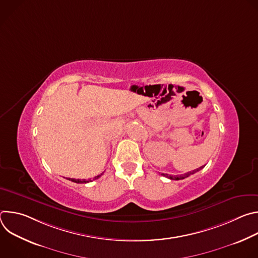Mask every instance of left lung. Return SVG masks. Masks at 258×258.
<instances>
[{
	"instance_id": "8db88e82",
	"label": "left lung",
	"mask_w": 258,
	"mask_h": 258,
	"mask_svg": "<svg viewBox=\"0 0 258 258\" xmlns=\"http://www.w3.org/2000/svg\"><path fill=\"white\" fill-rule=\"evenodd\" d=\"M204 167V165L203 166H201V167H199V168H196V169H194V170H192V171H190V172H187V173H185L183 175H176V176H173V175H168L167 173H162V175H164V176H166V177H168V178H170V179H182V178H185V177H187V176H189V175H191V174H193V173H195V172H197V171H199L200 169H202Z\"/></svg>"
}]
</instances>
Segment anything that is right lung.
<instances>
[{
  "instance_id": "obj_1",
  "label": "right lung",
  "mask_w": 258,
  "mask_h": 258,
  "mask_svg": "<svg viewBox=\"0 0 258 258\" xmlns=\"http://www.w3.org/2000/svg\"><path fill=\"white\" fill-rule=\"evenodd\" d=\"M103 173H101V174H99V175H97V176H95L93 179H95V178H99L101 175H102ZM69 180H71V181H75V182H77V183H84V182H89V181H92L91 179H89V180H87V179H76V178H69Z\"/></svg>"
}]
</instances>
